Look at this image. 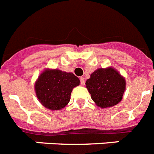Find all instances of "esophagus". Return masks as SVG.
Masks as SVG:
<instances>
[{
  "instance_id": "1",
  "label": "esophagus",
  "mask_w": 154,
  "mask_h": 154,
  "mask_svg": "<svg viewBox=\"0 0 154 154\" xmlns=\"http://www.w3.org/2000/svg\"><path fill=\"white\" fill-rule=\"evenodd\" d=\"M80 83H81L82 86H84L85 85V79L83 77H81V78H80Z\"/></svg>"
}]
</instances>
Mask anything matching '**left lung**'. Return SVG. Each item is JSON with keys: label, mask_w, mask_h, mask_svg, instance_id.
<instances>
[{"label": "left lung", "mask_w": 154, "mask_h": 154, "mask_svg": "<svg viewBox=\"0 0 154 154\" xmlns=\"http://www.w3.org/2000/svg\"><path fill=\"white\" fill-rule=\"evenodd\" d=\"M86 85L93 101L102 109L117 105L126 89L125 79L113 68L97 69Z\"/></svg>", "instance_id": "8db88e82"}]
</instances>
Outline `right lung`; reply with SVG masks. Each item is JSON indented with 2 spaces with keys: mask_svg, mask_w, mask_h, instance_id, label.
Wrapping results in <instances>:
<instances>
[{
  "mask_svg": "<svg viewBox=\"0 0 154 154\" xmlns=\"http://www.w3.org/2000/svg\"><path fill=\"white\" fill-rule=\"evenodd\" d=\"M80 81L72 72L58 69H45L34 85L37 97L43 106L51 110H60L68 105L71 93Z\"/></svg>",
  "mask_w": 154,
  "mask_h": 154,
  "instance_id": "obj_1",
  "label": "right lung"
}]
</instances>
